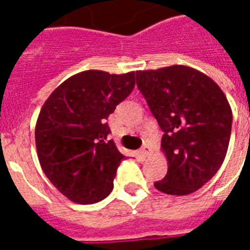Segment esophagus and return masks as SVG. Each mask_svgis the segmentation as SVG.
Listing matches in <instances>:
<instances>
[{
	"mask_svg": "<svg viewBox=\"0 0 250 250\" xmlns=\"http://www.w3.org/2000/svg\"><path fill=\"white\" fill-rule=\"evenodd\" d=\"M140 152L144 157H149V154H150V148H149L148 145H144V146L140 149Z\"/></svg>",
	"mask_w": 250,
	"mask_h": 250,
	"instance_id": "1",
	"label": "esophagus"
}]
</instances>
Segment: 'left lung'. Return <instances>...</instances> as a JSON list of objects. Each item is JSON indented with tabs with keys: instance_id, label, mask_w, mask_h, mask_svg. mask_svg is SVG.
<instances>
[{
	"instance_id": "left-lung-1",
	"label": "left lung",
	"mask_w": 250,
	"mask_h": 250,
	"mask_svg": "<svg viewBox=\"0 0 250 250\" xmlns=\"http://www.w3.org/2000/svg\"><path fill=\"white\" fill-rule=\"evenodd\" d=\"M136 83L164 131L161 146L168 168L154 187L174 196L200 189L217 174L229 149L232 110L223 90L183 64L136 71Z\"/></svg>"
}]
</instances>
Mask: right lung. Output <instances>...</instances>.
<instances>
[{"mask_svg": "<svg viewBox=\"0 0 250 250\" xmlns=\"http://www.w3.org/2000/svg\"><path fill=\"white\" fill-rule=\"evenodd\" d=\"M135 72L88 70L68 78L42 105L35 128L37 157L52 184L76 204H96L113 190L125 156L106 119L129 96Z\"/></svg>", "mask_w": 250, "mask_h": 250, "instance_id": "add662e5", "label": "right lung"}]
</instances>
